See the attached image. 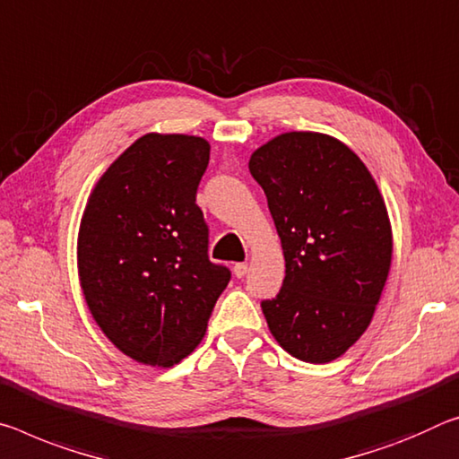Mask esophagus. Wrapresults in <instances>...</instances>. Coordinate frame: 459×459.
<instances>
[{
  "instance_id": "34e87169",
  "label": "esophagus",
  "mask_w": 459,
  "mask_h": 459,
  "mask_svg": "<svg viewBox=\"0 0 459 459\" xmlns=\"http://www.w3.org/2000/svg\"><path fill=\"white\" fill-rule=\"evenodd\" d=\"M232 272H235L237 278H245L247 272H249V265H247V264H235V267H232Z\"/></svg>"
}]
</instances>
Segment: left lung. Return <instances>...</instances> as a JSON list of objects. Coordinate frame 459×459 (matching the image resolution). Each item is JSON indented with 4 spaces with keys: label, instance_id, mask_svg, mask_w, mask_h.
<instances>
[{
    "label": "left lung",
    "instance_id": "obj_1",
    "mask_svg": "<svg viewBox=\"0 0 459 459\" xmlns=\"http://www.w3.org/2000/svg\"><path fill=\"white\" fill-rule=\"evenodd\" d=\"M281 238L286 278L261 302L296 359L343 355L372 321L388 278L392 230L368 167L337 138L286 133L249 159Z\"/></svg>",
    "mask_w": 459,
    "mask_h": 459
}]
</instances>
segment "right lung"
<instances>
[{
	"instance_id": "1",
	"label": "right lung",
	"mask_w": 459,
	"mask_h": 459,
	"mask_svg": "<svg viewBox=\"0 0 459 459\" xmlns=\"http://www.w3.org/2000/svg\"><path fill=\"white\" fill-rule=\"evenodd\" d=\"M210 144L144 134L93 187L77 243L79 280L112 343L147 366H173L206 333L230 269L208 257L198 204Z\"/></svg>"
}]
</instances>
